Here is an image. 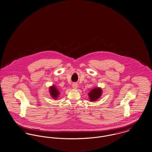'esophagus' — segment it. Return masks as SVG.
Listing matches in <instances>:
<instances>
[{"instance_id":"34e87169","label":"esophagus","mask_w":152,"mask_h":152,"mask_svg":"<svg viewBox=\"0 0 152 152\" xmlns=\"http://www.w3.org/2000/svg\"><path fill=\"white\" fill-rule=\"evenodd\" d=\"M72 88L74 89H77V88H78V83H76V82H74L72 83Z\"/></svg>"}]
</instances>
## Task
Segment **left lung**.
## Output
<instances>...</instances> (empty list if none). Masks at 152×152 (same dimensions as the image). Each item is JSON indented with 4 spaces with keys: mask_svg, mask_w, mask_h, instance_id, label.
<instances>
[{
    "mask_svg": "<svg viewBox=\"0 0 152 152\" xmlns=\"http://www.w3.org/2000/svg\"><path fill=\"white\" fill-rule=\"evenodd\" d=\"M102 89L100 88H94L89 93V97L90 101H94L101 97Z\"/></svg>",
    "mask_w": 152,
    "mask_h": 152,
    "instance_id": "obj_1",
    "label": "left lung"
}]
</instances>
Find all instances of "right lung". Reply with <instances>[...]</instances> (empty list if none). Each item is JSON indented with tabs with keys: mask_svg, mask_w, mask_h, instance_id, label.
<instances>
[{
	"mask_svg": "<svg viewBox=\"0 0 152 152\" xmlns=\"http://www.w3.org/2000/svg\"><path fill=\"white\" fill-rule=\"evenodd\" d=\"M50 93L51 97L53 98V99H57L59 95V91L56 89V86L55 85H52L50 88Z\"/></svg>",
	"mask_w": 152,
	"mask_h": 152,
	"instance_id": "obj_1",
	"label": "right lung"
}]
</instances>
